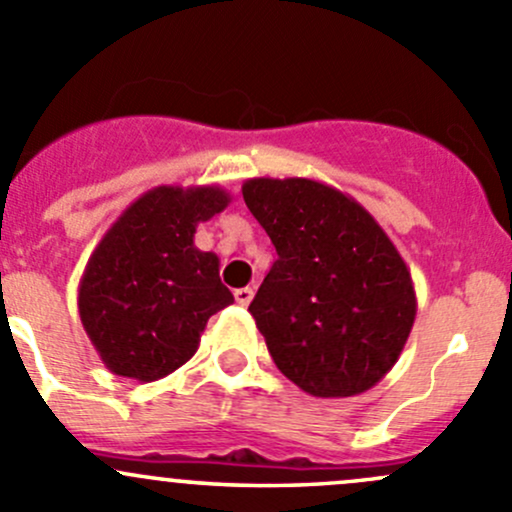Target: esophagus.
Instances as JSON below:
<instances>
[{
  "instance_id": "esophagus-1",
  "label": "esophagus",
  "mask_w": 512,
  "mask_h": 512,
  "mask_svg": "<svg viewBox=\"0 0 512 512\" xmlns=\"http://www.w3.org/2000/svg\"><path fill=\"white\" fill-rule=\"evenodd\" d=\"M234 298L239 305H249L254 300V288H236Z\"/></svg>"
}]
</instances>
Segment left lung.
Returning a JSON list of instances; mask_svg holds the SVG:
<instances>
[{
  "instance_id": "left-lung-1",
  "label": "left lung",
  "mask_w": 512,
  "mask_h": 512,
  "mask_svg": "<svg viewBox=\"0 0 512 512\" xmlns=\"http://www.w3.org/2000/svg\"><path fill=\"white\" fill-rule=\"evenodd\" d=\"M241 192L278 254L249 305L276 367L313 397L372 389L416 318L397 246L357 199L318 179L254 177Z\"/></svg>"
}]
</instances>
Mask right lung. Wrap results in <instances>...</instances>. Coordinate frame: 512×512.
<instances>
[{"label":"right lung","mask_w":512,"mask_h":512,"mask_svg":"<svg viewBox=\"0 0 512 512\" xmlns=\"http://www.w3.org/2000/svg\"><path fill=\"white\" fill-rule=\"evenodd\" d=\"M229 202L217 184H160L105 231L78 283V315L110 372L167 377L192 360L207 320L234 303L219 256L194 246L197 226Z\"/></svg>","instance_id":"right-lung-1"}]
</instances>
